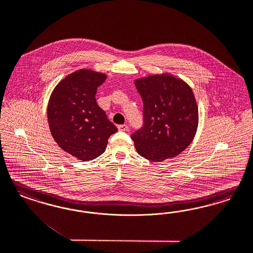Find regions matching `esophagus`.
I'll return each instance as SVG.
<instances>
[{
    "label": "esophagus",
    "instance_id": "1",
    "mask_svg": "<svg viewBox=\"0 0 253 253\" xmlns=\"http://www.w3.org/2000/svg\"><path fill=\"white\" fill-rule=\"evenodd\" d=\"M118 129H119V131H128V125H126V124L119 125V126H118Z\"/></svg>",
    "mask_w": 253,
    "mask_h": 253
}]
</instances>
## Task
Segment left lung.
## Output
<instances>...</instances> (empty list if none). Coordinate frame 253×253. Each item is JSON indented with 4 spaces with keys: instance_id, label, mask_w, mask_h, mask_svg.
<instances>
[{
    "instance_id": "8db88e82",
    "label": "left lung",
    "mask_w": 253,
    "mask_h": 253,
    "mask_svg": "<svg viewBox=\"0 0 253 253\" xmlns=\"http://www.w3.org/2000/svg\"><path fill=\"white\" fill-rule=\"evenodd\" d=\"M143 100L144 124L131 135L140 156L151 162L175 157L192 143L198 107L191 87L171 75L134 81Z\"/></svg>"
}]
</instances>
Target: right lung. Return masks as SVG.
Returning a JSON list of instances; mask_svg holds the SVG:
<instances>
[{"label": "right lung", "instance_id": "1", "mask_svg": "<svg viewBox=\"0 0 253 253\" xmlns=\"http://www.w3.org/2000/svg\"><path fill=\"white\" fill-rule=\"evenodd\" d=\"M105 79V74L79 70L62 79L49 98L47 120L53 138L83 162L103 154L109 136L118 131L96 103L97 87Z\"/></svg>", "mask_w": 253, "mask_h": 253}]
</instances>
